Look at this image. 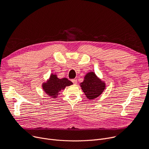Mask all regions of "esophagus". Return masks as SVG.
<instances>
[{
	"mask_svg": "<svg viewBox=\"0 0 149 149\" xmlns=\"http://www.w3.org/2000/svg\"><path fill=\"white\" fill-rule=\"evenodd\" d=\"M72 82H73L74 84H77V79H72Z\"/></svg>",
	"mask_w": 149,
	"mask_h": 149,
	"instance_id": "esophagus-1",
	"label": "esophagus"
}]
</instances>
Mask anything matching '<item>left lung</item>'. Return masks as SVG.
Returning a JSON list of instances; mask_svg holds the SVG:
<instances>
[{
  "instance_id": "8db88e82",
  "label": "left lung",
  "mask_w": 149,
  "mask_h": 149,
  "mask_svg": "<svg viewBox=\"0 0 149 149\" xmlns=\"http://www.w3.org/2000/svg\"><path fill=\"white\" fill-rule=\"evenodd\" d=\"M82 90L89 100H93L100 95L105 88V84L94 72H90L84 77L80 84Z\"/></svg>"
}]
</instances>
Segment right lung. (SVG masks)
<instances>
[{"label": "right lung", "instance_id": "add662e5", "mask_svg": "<svg viewBox=\"0 0 149 149\" xmlns=\"http://www.w3.org/2000/svg\"><path fill=\"white\" fill-rule=\"evenodd\" d=\"M73 83L66 78L59 79L55 74H52L48 80L42 84V88L47 94L53 98H56L62 90H64L67 86H70Z\"/></svg>", "mask_w": 149, "mask_h": 149}]
</instances>
